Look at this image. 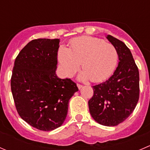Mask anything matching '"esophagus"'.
I'll use <instances>...</instances> for the list:
<instances>
[{
    "label": "esophagus",
    "mask_w": 150,
    "mask_h": 150,
    "mask_svg": "<svg viewBox=\"0 0 150 150\" xmlns=\"http://www.w3.org/2000/svg\"><path fill=\"white\" fill-rule=\"evenodd\" d=\"M77 86H78V88H79V89H81V88L83 87L82 85H81V84H79V83H77Z\"/></svg>",
    "instance_id": "34e87169"
}]
</instances>
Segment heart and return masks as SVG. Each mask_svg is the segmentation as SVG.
<instances>
[{
    "mask_svg": "<svg viewBox=\"0 0 150 150\" xmlns=\"http://www.w3.org/2000/svg\"><path fill=\"white\" fill-rule=\"evenodd\" d=\"M117 58V50L113 45L89 36L74 39L70 42V48L61 46L58 51L60 66L65 75H73L81 64L83 72L80 79H90L93 83L102 82L112 73Z\"/></svg>",
    "mask_w": 150,
    "mask_h": 150,
    "instance_id": "obj_1",
    "label": "heart"
}]
</instances>
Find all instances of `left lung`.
Instances as JSON below:
<instances>
[{"instance_id": "1", "label": "left lung", "mask_w": 150, "mask_h": 150, "mask_svg": "<svg viewBox=\"0 0 150 150\" xmlns=\"http://www.w3.org/2000/svg\"><path fill=\"white\" fill-rule=\"evenodd\" d=\"M107 38L117 50L119 62L105 82L93 86L89 111L95 121L115 126L133 112L139 98V73L129 48L123 42L108 35Z\"/></svg>"}]
</instances>
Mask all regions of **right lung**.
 <instances>
[{
  "mask_svg": "<svg viewBox=\"0 0 150 150\" xmlns=\"http://www.w3.org/2000/svg\"><path fill=\"white\" fill-rule=\"evenodd\" d=\"M59 39L39 38L29 42L14 62L11 88L19 116L40 131L61 126L69 100L78 91L71 79L56 75Z\"/></svg>",
  "mask_w": 150,
  "mask_h": 150,
  "instance_id": "add662e5",
  "label": "right lung"
}]
</instances>
